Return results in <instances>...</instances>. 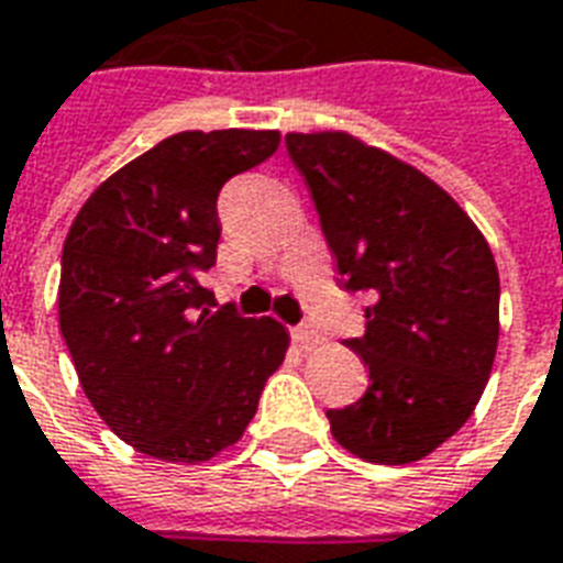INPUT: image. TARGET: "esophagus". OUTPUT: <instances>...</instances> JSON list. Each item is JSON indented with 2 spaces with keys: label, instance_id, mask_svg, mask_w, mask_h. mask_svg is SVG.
<instances>
[{
  "label": "esophagus",
  "instance_id": "esophagus-1",
  "mask_svg": "<svg viewBox=\"0 0 563 563\" xmlns=\"http://www.w3.org/2000/svg\"><path fill=\"white\" fill-rule=\"evenodd\" d=\"M294 341L302 346V350H313L317 343H322V334L311 325H302V329H294Z\"/></svg>",
  "mask_w": 563,
  "mask_h": 563
}]
</instances>
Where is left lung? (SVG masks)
Returning a JSON list of instances; mask_svg holds the SVG:
<instances>
[{"label":"left lung","mask_w":563,"mask_h":563,"mask_svg":"<svg viewBox=\"0 0 563 563\" xmlns=\"http://www.w3.org/2000/svg\"><path fill=\"white\" fill-rule=\"evenodd\" d=\"M346 290H367L346 341L367 394L329 411L331 434L369 464H413L476 411L499 343V273L485 234L420 169L350 132H290Z\"/></svg>","instance_id":"left-lung-1"}]
</instances>
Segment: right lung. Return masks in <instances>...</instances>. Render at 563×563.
<instances>
[{"label":"right lung","mask_w":563,"mask_h":563,"mask_svg":"<svg viewBox=\"0 0 563 563\" xmlns=\"http://www.w3.org/2000/svg\"><path fill=\"white\" fill-rule=\"evenodd\" d=\"M278 132H178L96 187L60 252L58 322L81 390L117 438L199 464L243 438L282 367L273 317L211 311L217 196L278 150Z\"/></svg>","instance_id":"obj_1"}]
</instances>
